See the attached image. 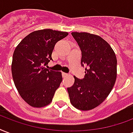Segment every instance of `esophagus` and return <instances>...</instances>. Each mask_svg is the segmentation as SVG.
<instances>
[{
    "label": "esophagus",
    "instance_id": "1",
    "mask_svg": "<svg viewBox=\"0 0 133 133\" xmlns=\"http://www.w3.org/2000/svg\"><path fill=\"white\" fill-rule=\"evenodd\" d=\"M62 75L63 77H68V74L65 73V72H63Z\"/></svg>",
    "mask_w": 133,
    "mask_h": 133
}]
</instances>
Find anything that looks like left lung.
<instances>
[{
  "mask_svg": "<svg viewBox=\"0 0 133 133\" xmlns=\"http://www.w3.org/2000/svg\"><path fill=\"white\" fill-rule=\"evenodd\" d=\"M82 51L81 65L85 68L83 79L75 77L68 88L72 105L80 110H89L100 105L114 87L117 61L114 51L105 39L89 33H71Z\"/></svg>",
  "mask_w": 133,
  "mask_h": 133,
  "instance_id": "1",
  "label": "left lung"
}]
</instances>
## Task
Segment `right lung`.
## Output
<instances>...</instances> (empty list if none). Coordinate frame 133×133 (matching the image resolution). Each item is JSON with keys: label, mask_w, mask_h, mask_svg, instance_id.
<instances>
[{"label": "right lung", "mask_w": 133, "mask_h": 133, "mask_svg": "<svg viewBox=\"0 0 133 133\" xmlns=\"http://www.w3.org/2000/svg\"><path fill=\"white\" fill-rule=\"evenodd\" d=\"M68 35L51 29L36 30L24 37L15 49L12 63L13 80L20 96L30 106L49 105L62 82L61 72L45 66L52 60L56 43Z\"/></svg>", "instance_id": "right-lung-1"}]
</instances>
